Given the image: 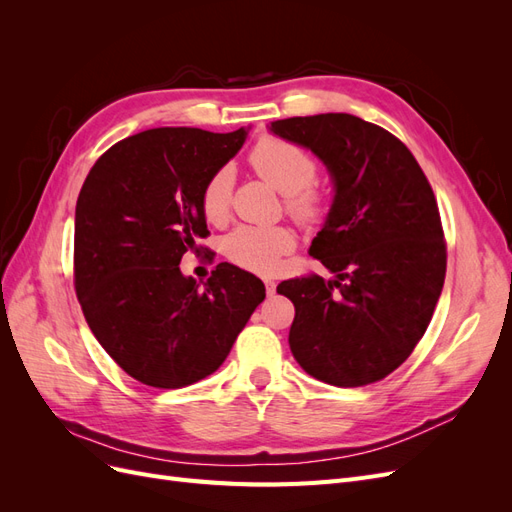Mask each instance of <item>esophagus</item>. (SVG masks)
Returning a JSON list of instances; mask_svg holds the SVG:
<instances>
[{
  "instance_id": "1",
  "label": "esophagus",
  "mask_w": 512,
  "mask_h": 512,
  "mask_svg": "<svg viewBox=\"0 0 512 512\" xmlns=\"http://www.w3.org/2000/svg\"><path fill=\"white\" fill-rule=\"evenodd\" d=\"M265 288H267V294H269V297H273V294H275V288H277V284H275L273 280H265Z\"/></svg>"
}]
</instances>
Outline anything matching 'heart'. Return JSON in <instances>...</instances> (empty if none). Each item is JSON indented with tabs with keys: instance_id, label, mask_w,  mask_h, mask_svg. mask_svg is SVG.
<instances>
[{
	"instance_id": "obj_1",
	"label": "heart",
	"mask_w": 512,
	"mask_h": 512,
	"mask_svg": "<svg viewBox=\"0 0 512 512\" xmlns=\"http://www.w3.org/2000/svg\"><path fill=\"white\" fill-rule=\"evenodd\" d=\"M256 173L286 196L288 211L294 218L314 224L322 220L324 200L312 188L316 179V162L301 147L260 138L250 153ZM232 170L228 166L215 170L203 190V213L209 222H222L228 215L232 194ZM294 247V235L284 226H239L224 239V254L230 262L247 271L269 275Z\"/></svg>"
}]
</instances>
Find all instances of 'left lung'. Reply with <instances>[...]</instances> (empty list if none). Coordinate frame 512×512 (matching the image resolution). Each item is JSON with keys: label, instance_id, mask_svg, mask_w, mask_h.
<instances>
[{"label": "left lung", "instance_id": "left-lung-1", "mask_svg": "<svg viewBox=\"0 0 512 512\" xmlns=\"http://www.w3.org/2000/svg\"><path fill=\"white\" fill-rule=\"evenodd\" d=\"M269 132L312 151L333 183L309 254L335 277L277 286L294 303V359L333 386L382 380L412 354L444 286L446 245L431 185L399 138L361 117H290Z\"/></svg>", "mask_w": 512, "mask_h": 512}]
</instances>
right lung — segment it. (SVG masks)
Wrapping results in <instances>:
<instances>
[{"label": "right lung", "mask_w": 512, "mask_h": 512, "mask_svg": "<svg viewBox=\"0 0 512 512\" xmlns=\"http://www.w3.org/2000/svg\"><path fill=\"white\" fill-rule=\"evenodd\" d=\"M247 132H138L104 153L76 200V297L100 346L147 386L181 389L213 374L265 301V284L230 262L203 287L179 269L209 232L205 185Z\"/></svg>", "instance_id": "add662e5"}]
</instances>
